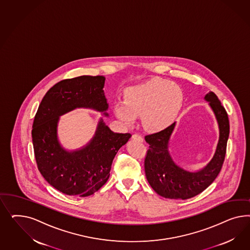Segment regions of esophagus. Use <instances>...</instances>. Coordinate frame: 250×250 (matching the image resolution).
Segmentation results:
<instances>
[{
    "label": "esophagus",
    "mask_w": 250,
    "mask_h": 250,
    "mask_svg": "<svg viewBox=\"0 0 250 250\" xmlns=\"http://www.w3.org/2000/svg\"><path fill=\"white\" fill-rule=\"evenodd\" d=\"M132 138H133V139H135V140L139 141V142H143V141H144L143 136H140V135H138V134H134L133 136H132Z\"/></svg>",
    "instance_id": "esophagus-1"
}]
</instances>
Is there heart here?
Returning a JSON list of instances; mask_svg holds the SVG:
<instances>
[{
    "instance_id": "heart-1",
    "label": "heart",
    "mask_w": 250,
    "mask_h": 250,
    "mask_svg": "<svg viewBox=\"0 0 250 250\" xmlns=\"http://www.w3.org/2000/svg\"><path fill=\"white\" fill-rule=\"evenodd\" d=\"M184 94L179 85L162 78H152L129 87L124 102L114 104V114L131 125L141 116L146 128L158 132L167 128L182 109Z\"/></svg>"
}]
</instances>
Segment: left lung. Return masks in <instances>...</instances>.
Returning <instances> with one entry per match:
<instances>
[{"label": "left lung", "mask_w": 250, "mask_h": 250, "mask_svg": "<svg viewBox=\"0 0 250 250\" xmlns=\"http://www.w3.org/2000/svg\"><path fill=\"white\" fill-rule=\"evenodd\" d=\"M205 100L209 103L218 124L219 140L213 157L203 168L189 171L172 159L168 144L176 123L159 133L145 136L146 142L149 144L145 159L146 177L152 189L160 196L175 200L196 196L211 185L219 174L227 152L229 120L226 109L212 91L205 95Z\"/></svg>", "instance_id": "obj_1"}]
</instances>
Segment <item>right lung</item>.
<instances>
[{"instance_id": "add662e5", "label": "right lung", "mask_w": 250, "mask_h": 250, "mask_svg": "<svg viewBox=\"0 0 250 250\" xmlns=\"http://www.w3.org/2000/svg\"><path fill=\"white\" fill-rule=\"evenodd\" d=\"M104 76H81L55 84L42 99L35 116L32 140L38 169L55 189L89 196L105 184L116 153L131 134L114 133L100 119L90 142L65 149L58 137L60 117L77 108H90L108 116Z\"/></svg>"}]
</instances>
